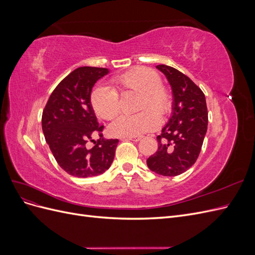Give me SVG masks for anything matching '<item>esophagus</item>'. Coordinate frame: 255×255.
<instances>
[{
  "label": "esophagus",
  "instance_id": "1",
  "mask_svg": "<svg viewBox=\"0 0 255 255\" xmlns=\"http://www.w3.org/2000/svg\"><path fill=\"white\" fill-rule=\"evenodd\" d=\"M141 136H128V137H123V140H133V141H139L141 139Z\"/></svg>",
  "mask_w": 255,
  "mask_h": 255
}]
</instances>
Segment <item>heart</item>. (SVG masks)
<instances>
[{
    "mask_svg": "<svg viewBox=\"0 0 255 255\" xmlns=\"http://www.w3.org/2000/svg\"><path fill=\"white\" fill-rule=\"evenodd\" d=\"M114 88L98 85L90 92V104L98 117L111 120L120 110V99L117 91L126 94L134 91L140 94L137 110L133 116H120L109 128L110 134L117 137L139 136L159 126V117L171 113L173 97L166 88L157 72L145 67L132 70L113 78Z\"/></svg>",
    "mask_w": 255,
    "mask_h": 255,
    "instance_id": "b5f03b06",
    "label": "heart"
}]
</instances>
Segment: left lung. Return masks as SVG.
<instances>
[{
    "instance_id": "obj_1",
    "label": "left lung",
    "mask_w": 255,
    "mask_h": 255,
    "mask_svg": "<svg viewBox=\"0 0 255 255\" xmlns=\"http://www.w3.org/2000/svg\"><path fill=\"white\" fill-rule=\"evenodd\" d=\"M170 84L171 118L156 137L158 150L146 159L150 170L165 176L182 174L196 163L207 130V107L203 91L187 75L166 65L156 66Z\"/></svg>"
}]
</instances>
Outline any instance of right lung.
<instances>
[{"label":"right lung","instance_id":"add662e5","mask_svg":"<svg viewBox=\"0 0 255 255\" xmlns=\"http://www.w3.org/2000/svg\"><path fill=\"white\" fill-rule=\"evenodd\" d=\"M109 69L80 67L53 90L42 112L45 141L57 164L70 175L89 177L102 174L115 157L118 139H104L90 104V92ZM94 136H98L95 142ZM90 141L95 145H88Z\"/></svg>","mask_w":255,"mask_h":255}]
</instances>
